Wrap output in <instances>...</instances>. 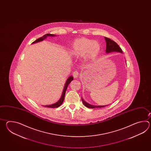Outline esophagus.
Masks as SVG:
<instances>
[{
	"label": "esophagus",
	"mask_w": 151,
	"mask_h": 151,
	"mask_svg": "<svg viewBox=\"0 0 151 151\" xmlns=\"http://www.w3.org/2000/svg\"><path fill=\"white\" fill-rule=\"evenodd\" d=\"M79 72L78 71H75L73 72V76L74 78H78L79 77Z\"/></svg>",
	"instance_id": "esophagus-1"
}]
</instances>
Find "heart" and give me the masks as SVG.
Segmentation results:
<instances>
[{"label": "heart", "instance_id": "obj_1", "mask_svg": "<svg viewBox=\"0 0 151 151\" xmlns=\"http://www.w3.org/2000/svg\"><path fill=\"white\" fill-rule=\"evenodd\" d=\"M101 46L96 41L87 38L76 39L71 46V54L77 57H82L87 60L94 61L98 57Z\"/></svg>", "mask_w": 151, "mask_h": 151}]
</instances>
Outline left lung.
I'll use <instances>...</instances> for the list:
<instances>
[{
  "instance_id": "1",
  "label": "left lung",
  "mask_w": 151,
  "mask_h": 151,
  "mask_svg": "<svg viewBox=\"0 0 151 151\" xmlns=\"http://www.w3.org/2000/svg\"><path fill=\"white\" fill-rule=\"evenodd\" d=\"M105 40L106 42V52L107 53H109L112 52H121L122 53V50L119 47V45H118L116 42H114L112 40L110 39L109 38L105 37ZM83 104V105L85 106H86L88 108L90 109H94V108H99V107H103L106 106H94V105H92L91 104H89L87 103L86 101H85L83 98H81ZM107 106V105H106Z\"/></svg>"
}]
</instances>
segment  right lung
<instances>
[{"label": "right lung", "instance_id": "1", "mask_svg": "<svg viewBox=\"0 0 151 151\" xmlns=\"http://www.w3.org/2000/svg\"><path fill=\"white\" fill-rule=\"evenodd\" d=\"M55 35H52V34H48V33H47L46 35H43L42 37H40V38H39L38 39H37L35 42H33L32 44H35V43H36L37 42L42 41L44 39H45L47 37H48V36H51V37H52V36H55ZM73 80V77H72V76H70V77H68V80H66V83L65 84L64 88L63 89V93H62L61 98H60V99L59 100V101H58L57 103L53 104L44 106L47 107H50V108H57L58 107L60 106L61 104H63V103L64 100L65 95V93H66V91L67 88H68V85Z\"/></svg>", "mask_w": 151, "mask_h": 151}]
</instances>
